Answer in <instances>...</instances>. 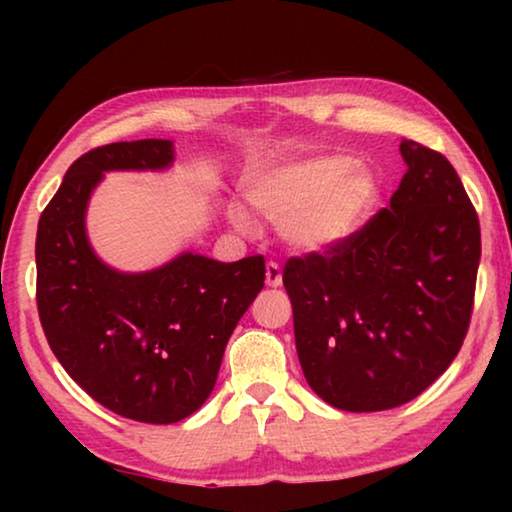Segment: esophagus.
I'll return each mask as SVG.
<instances>
[{"instance_id":"esophagus-1","label":"esophagus","mask_w":512,"mask_h":512,"mask_svg":"<svg viewBox=\"0 0 512 512\" xmlns=\"http://www.w3.org/2000/svg\"><path fill=\"white\" fill-rule=\"evenodd\" d=\"M265 284H268L270 289H277V286H282V268H279L277 263L265 265Z\"/></svg>"}]
</instances>
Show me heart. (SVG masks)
<instances>
[{"label":"heart","mask_w":512,"mask_h":512,"mask_svg":"<svg viewBox=\"0 0 512 512\" xmlns=\"http://www.w3.org/2000/svg\"><path fill=\"white\" fill-rule=\"evenodd\" d=\"M244 191L256 212L279 226L293 251L324 254L368 221L382 198V181L368 163L342 153H317L261 170ZM230 221L247 228L237 207H230Z\"/></svg>","instance_id":"obj_1"}]
</instances>
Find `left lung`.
Returning <instances> with one entry per match:
<instances>
[{
    "instance_id": "left-lung-1",
    "label": "left lung",
    "mask_w": 512,
    "mask_h": 512,
    "mask_svg": "<svg viewBox=\"0 0 512 512\" xmlns=\"http://www.w3.org/2000/svg\"><path fill=\"white\" fill-rule=\"evenodd\" d=\"M401 186L368 226L324 256L291 258L298 361L321 401L398 408L459 354L473 310L480 223L445 156L401 139Z\"/></svg>"
}]
</instances>
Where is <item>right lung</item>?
<instances>
[{"label":"right lung","mask_w":512,"mask_h":512,"mask_svg":"<svg viewBox=\"0 0 512 512\" xmlns=\"http://www.w3.org/2000/svg\"><path fill=\"white\" fill-rule=\"evenodd\" d=\"M172 165V139L93 149L69 167L37 230V305L53 354L97 403L146 424H174L202 408L265 279L263 256L221 263L181 251L144 272L97 256L86 214L104 174Z\"/></svg>","instance_id":"right-lung-1"}]
</instances>
